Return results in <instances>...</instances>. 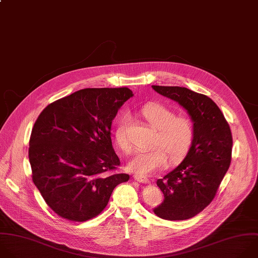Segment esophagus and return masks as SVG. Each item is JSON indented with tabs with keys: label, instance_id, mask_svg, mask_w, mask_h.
<instances>
[{
	"label": "esophagus",
	"instance_id": "esophagus-1",
	"mask_svg": "<svg viewBox=\"0 0 258 258\" xmlns=\"http://www.w3.org/2000/svg\"><path fill=\"white\" fill-rule=\"evenodd\" d=\"M134 178H135V180H137L139 182H142V183H149L150 182V179L148 177H146V176H142V175L136 174V175H134Z\"/></svg>",
	"mask_w": 258,
	"mask_h": 258
}]
</instances>
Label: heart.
<instances>
[{"label":"heart","mask_w":258,"mask_h":258,"mask_svg":"<svg viewBox=\"0 0 258 258\" xmlns=\"http://www.w3.org/2000/svg\"><path fill=\"white\" fill-rule=\"evenodd\" d=\"M142 115L156 130L149 151H138L127 162V168L138 175H149L162 169L167 163V155L171 162L181 160L189 151L195 139V124L187 115H175L170 108L150 103L143 107ZM127 116L122 115L115 128V142L123 151L131 147L126 137Z\"/></svg>","instance_id":"heart-1"}]
</instances>
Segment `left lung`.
Returning a JSON list of instances; mask_svg holds the SVG:
<instances>
[{"label": "left lung", "mask_w": 258, "mask_h": 258, "mask_svg": "<svg viewBox=\"0 0 258 258\" xmlns=\"http://www.w3.org/2000/svg\"><path fill=\"white\" fill-rule=\"evenodd\" d=\"M152 88L177 102L195 124L194 143L183 161L157 180L164 201L153 210L164 220H187L211 204L227 173L233 145L231 130L208 96L177 86L153 85Z\"/></svg>", "instance_id": "1"}]
</instances>
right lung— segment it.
I'll return each mask as SVG.
<instances>
[{"label": "right lung", "instance_id": "1", "mask_svg": "<svg viewBox=\"0 0 258 258\" xmlns=\"http://www.w3.org/2000/svg\"><path fill=\"white\" fill-rule=\"evenodd\" d=\"M126 88H87L47 105L29 141L32 180L59 217L84 222L99 215L116 185L130 175L112 173L120 161L111 124L133 97Z\"/></svg>", "mask_w": 258, "mask_h": 258}]
</instances>
